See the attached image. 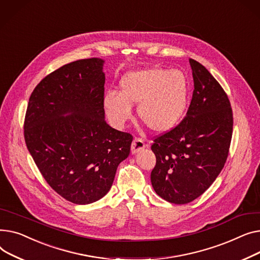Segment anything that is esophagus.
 <instances>
[{
	"instance_id": "1",
	"label": "esophagus",
	"mask_w": 260,
	"mask_h": 260,
	"mask_svg": "<svg viewBox=\"0 0 260 260\" xmlns=\"http://www.w3.org/2000/svg\"><path fill=\"white\" fill-rule=\"evenodd\" d=\"M145 143L142 139H139V137H135V139L133 140L132 142V145H131V152L133 154L137 153V152H140L141 150H143L145 148Z\"/></svg>"
}]
</instances>
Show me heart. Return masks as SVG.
<instances>
[{
    "mask_svg": "<svg viewBox=\"0 0 260 260\" xmlns=\"http://www.w3.org/2000/svg\"><path fill=\"white\" fill-rule=\"evenodd\" d=\"M188 83L179 70L147 68L131 71L119 82V93L109 91L103 99L107 117L115 128H123L137 114L154 132L165 133L174 128L186 110Z\"/></svg>",
    "mask_w": 260,
    "mask_h": 260,
    "instance_id": "b5f03b06",
    "label": "heart"
}]
</instances>
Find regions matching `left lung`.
<instances>
[{"instance_id": "1", "label": "left lung", "mask_w": 260, "mask_h": 260, "mask_svg": "<svg viewBox=\"0 0 260 260\" xmlns=\"http://www.w3.org/2000/svg\"><path fill=\"white\" fill-rule=\"evenodd\" d=\"M192 100L180 123L154 139L156 164L151 184L158 196L184 205L201 196L216 179L228 158L233 113L222 87L205 66L189 59Z\"/></svg>"}]
</instances>
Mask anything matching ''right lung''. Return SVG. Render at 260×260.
<instances>
[{
  "label": "right lung",
  "instance_id": "add662e5",
  "mask_svg": "<svg viewBox=\"0 0 260 260\" xmlns=\"http://www.w3.org/2000/svg\"><path fill=\"white\" fill-rule=\"evenodd\" d=\"M103 65L85 58L51 72L32 91L25 115V143L40 172L76 205L108 193L133 140L105 120Z\"/></svg>",
  "mask_w": 260,
  "mask_h": 260
}]
</instances>
